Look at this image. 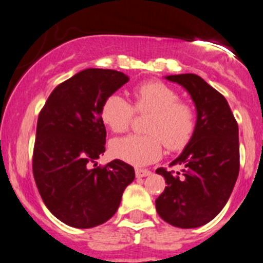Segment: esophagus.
<instances>
[{"instance_id": "esophagus-1", "label": "esophagus", "mask_w": 263, "mask_h": 263, "mask_svg": "<svg viewBox=\"0 0 263 263\" xmlns=\"http://www.w3.org/2000/svg\"><path fill=\"white\" fill-rule=\"evenodd\" d=\"M135 173H136V177H146V176L152 175V171L141 170V168H136V170H135Z\"/></svg>"}]
</instances>
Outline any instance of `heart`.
Instances as JSON below:
<instances>
[{
	"mask_svg": "<svg viewBox=\"0 0 263 263\" xmlns=\"http://www.w3.org/2000/svg\"><path fill=\"white\" fill-rule=\"evenodd\" d=\"M134 106L118 93L104 100L100 116L113 132H124L136 113L150 111L145 131L149 135H128L111 142V154L134 165H146L159 159L165 147L172 152L183 149L195 131V110L180 100L171 86L160 81H149L134 88Z\"/></svg>",
	"mask_w": 263,
	"mask_h": 263,
	"instance_id": "heart-1",
	"label": "heart"
}]
</instances>
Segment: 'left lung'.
I'll return each instance as SVG.
<instances>
[{
    "label": "left lung",
    "mask_w": 263,
    "mask_h": 263,
    "mask_svg": "<svg viewBox=\"0 0 263 263\" xmlns=\"http://www.w3.org/2000/svg\"><path fill=\"white\" fill-rule=\"evenodd\" d=\"M186 88L196 108L193 137L172 165L181 172L158 168L164 177V191L155 200L165 222L194 229L212 221L228 203L239 175L238 122L228 101L199 76H168Z\"/></svg>",
    "instance_id": "8db88e82"
}]
</instances>
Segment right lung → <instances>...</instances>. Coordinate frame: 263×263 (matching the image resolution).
<instances>
[{
    "label": "right lung",
    "mask_w": 263,
    "mask_h": 263,
    "mask_svg": "<svg viewBox=\"0 0 263 263\" xmlns=\"http://www.w3.org/2000/svg\"><path fill=\"white\" fill-rule=\"evenodd\" d=\"M128 81L117 70L85 69L56 86L40 111L35 185L48 211L72 228H95L113 217L135 178L134 167L123 160L93 164L105 152L101 105Z\"/></svg>",
    "instance_id": "1"
}]
</instances>
